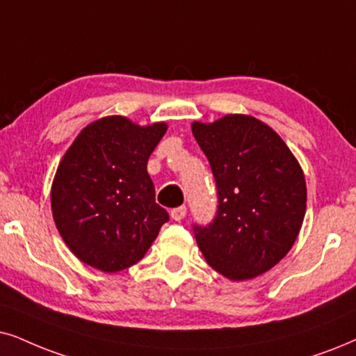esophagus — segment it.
Here are the masks:
<instances>
[{
	"instance_id": "obj_1",
	"label": "esophagus",
	"mask_w": 356,
	"mask_h": 356,
	"mask_svg": "<svg viewBox=\"0 0 356 356\" xmlns=\"http://www.w3.org/2000/svg\"><path fill=\"white\" fill-rule=\"evenodd\" d=\"M186 215H187L186 207H177V209L170 210V218L175 220V222H181V220H184Z\"/></svg>"
}]
</instances>
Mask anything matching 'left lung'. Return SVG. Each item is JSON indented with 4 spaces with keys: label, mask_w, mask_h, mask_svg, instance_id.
<instances>
[{
    "label": "left lung",
    "mask_w": 356,
    "mask_h": 356,
    "mask_svg": "<svg viewBox=\"0 0 356 356\" xmlns=\"http://www.w3.org/2000/svg\"><path fill=\"white\" fill-rule=\"evenodd\" d=\"M192 133L218 195L213 222L193 225L202 254L233 281L269 271L292 248L304 222L307 188L298 159L273 128L248 115L195 121Z\"/></svg>",
    "instance_id": "left-lung-1"
}]
</instances>
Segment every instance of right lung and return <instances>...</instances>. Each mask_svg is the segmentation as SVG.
<instances>
[{"label": "right lung", "mask_w": 356, "mask_h": 356, "mask_svg": "<svg viewBox=\"0 0 356 356\" xmlns=\"http://www.w3.org/2000/svg\"><path fill=\"white\" fill-rule=\"evenodd\" d=\"M165 123L106 116L83 128L52 182L54 222L72 253L103 273L136 264L169 213L156 204L147 159Z\"/></svg>", "instance_id": "obj_1"}]
</instances>
